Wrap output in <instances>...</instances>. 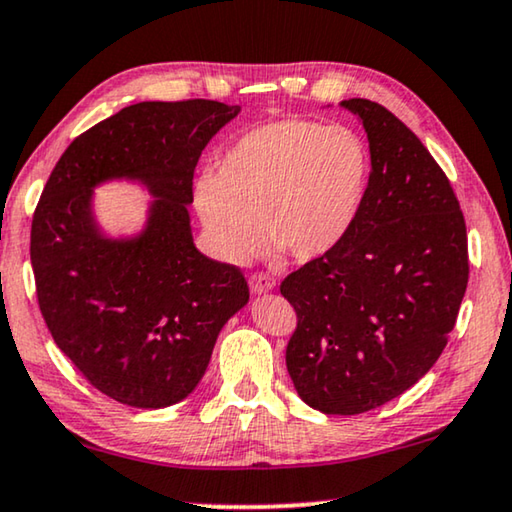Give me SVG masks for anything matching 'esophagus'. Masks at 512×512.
<instances>
[{
  "instance_id": "esophagus-1",
  "label": "esophagus",
  "mask_w": 512,
  "mask_h": 512,
  "mask_svg": "<svg viewBox=\"0 0 512 512\" xmlns=\"http://www.w3.org/2000/svg\"><path fill=\"white\" fill-rule=\"evenodd\" d=\"M248 282H250V289H253L255 294H266V291H271L275 287L273 275L262 273V271H257V273L250 275Z\"/></svg>"
}]
</instances>
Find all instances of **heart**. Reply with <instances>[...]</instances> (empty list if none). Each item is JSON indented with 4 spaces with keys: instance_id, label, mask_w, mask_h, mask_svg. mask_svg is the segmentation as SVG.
Returning <instances> with one entry per match:
<instances>
[{
    "instance_id": "heart-1",
    "label": "heart",
    "mask_w": 512,
    "mask_h": 512,
    "mask_svg": "<svg viewBox=\"0 0 512 512\" xmlns=\"http://www.w3.org/2000/svg\"><path fill=\"white\" fill-rule=\"evenodd\" d=\"M371 152L358 132L316 120L250 129L223 152L216 180L196 184V209L216 253L241 262L266 239L298 262L335 250L358 221Z\"/></svg>"
}]
</instances>
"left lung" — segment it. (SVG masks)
I'll return each mask as SVG.
<instances>
[{"mask_svg":"<svg viewBox=\"0 0 512 512\" xmlns=\"http://www.w3.org/2000/svg\"><path fill=\"white\" fill-rule=\"evenodd\" d=\"M371 177L348 237L280 285L296 310L287 371L326 415L396 399L440 358L469 280L467 227L449 177L383 104L353 97Z\"/></svg>","mask_w":512,"mask_h":512,"instance_id":"1","label":"left lung"}]
</instances>
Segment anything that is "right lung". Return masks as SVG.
Listing matches in <instances>:
<instances>
[{"label": "right lung", "instance_id": "1", "mask_svg": "<svg viewBox=\"0 0 512 512\" xmlns=\"http://www.w3.org/2000/svg\"><path fill=\"white\" fill-rule=\"evenodd\" d=\"M237 113L216 100L132 104L79 134L40 193L29 246L40 314L81 376L118 403L189 396L248 303L239 266L193 246L186 212L202 150ZM109 176H136L160 198L143 238L96 234L90 189Z\"/></svg>", "mask_w": 512, "mask_h": 512}]
</instances>
